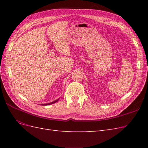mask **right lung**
Here are the masks:
<instances>
[{
  "label": "right lung",
  "instance_id": "right-lung-1",
  "mask_svg": "<svg viewBox=\"0 0 148 148\" xmlns=\"http://www.w3.org/2000/svg\"><path fill=\"white\" fill-rule=\"evenodd\" d=\"M58 101H59V99H57V100L53 101V102H51L50 103H47V104H41V105H42V106H48V105H50V104H54V103L57 102Z\"/></svg>",
  "mask_w": 148,
  "mask_h": 148
}]
</instances>
